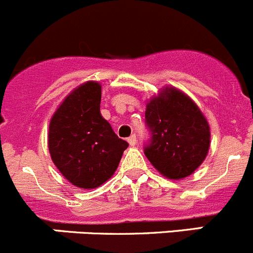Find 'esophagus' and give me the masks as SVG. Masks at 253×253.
<instances>
[{
  "instance_id": "34e87169",
  "label": "esophagus",
  "mask_w": 253,
  "mask_h": 253,
  "mask_svg": "<svg viewBox=\"0 0 253 253\" xmlns=\"http://www.w3.org/2000/svg\"><path fill=\"white\" fill-rule=\"evenodd\" d=\"M127 141H128L129 146H134L136 145V142H137V138H136V134H131L128 138H127Z\"/></svg>"
}]
</instances>
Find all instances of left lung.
<instances>
[{"mask_svg": "<svg viewBox=\"0 0 253 253\" xmlns=\"http://www.w3.org/2000/svg\"><path fill=\"white\" fill-rule=\"evenodd\" d=\"M145 117L152 134L145 155L162 176L181 180L201 166L211 132L204 113L187 94L164 87L147 102Z\"/></svg>", "mask_w": 253, "mask_h": 253, "instance_id": "left-lung-1", "label": "left lung"}]
</instances>
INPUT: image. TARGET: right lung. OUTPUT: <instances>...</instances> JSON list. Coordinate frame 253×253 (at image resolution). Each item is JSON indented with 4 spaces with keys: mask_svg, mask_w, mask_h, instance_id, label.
<instances>
[{
    "mask_svg": "<svg viewBox=\"0 0 253 253\" xmlns=\"http://www.w3.org/2000/svg\"><path fill=\"white\" fill-rule=\"evenodd\" d=\"M101 84L87 81L73 89L51 117L48 150L68 182L96 188L110 180L128 147L100 112Z\"/></svg>",
    "mask_w": 253,
    "mask_h": 253,
    "instance_id": "add662e5",
    "label": "right lung"
}]
</instances>
